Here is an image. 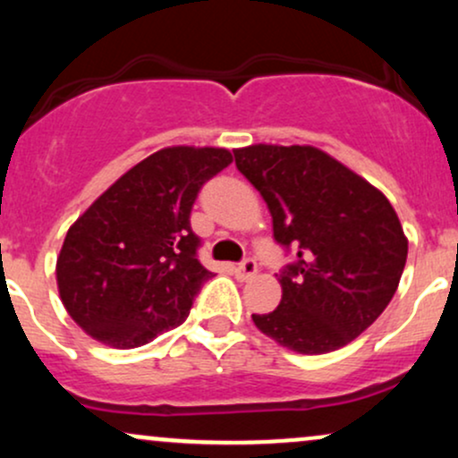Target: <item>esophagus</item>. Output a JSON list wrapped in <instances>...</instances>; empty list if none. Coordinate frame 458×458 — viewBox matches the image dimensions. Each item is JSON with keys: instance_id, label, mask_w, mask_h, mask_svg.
<instances>
[{"instance_id": "34e87169", "label": "esophagus", "mask_w": 458, "mask_h": 458, "mask_svg": "<svg viewBox=\"0 0 458 458\" xmlns=\"http://www.w3.org/2000/svg\"><path fill=\"white\" fill-rule=\"evenodd\" d=\"M256 271H259V262H256L254 259H250V256L236 265V276H239L241 280H250V277L256 276Z\"/></svg>"}]
</instances>
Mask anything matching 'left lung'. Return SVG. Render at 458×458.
<instances>
[{
    "label": "left lung",
    "mask_w": 458,
    "mask_h": 458,
    "mask_svg": "<svg viewBox=\"0 0 458 458\" xmlns=\"http://www.w3.org/2000/svg\"><path fill=\"white\" fill-rule=\"evenodd\" d=\"M234 163L269 207L273 239L293 254L280 306L251 314L256 327L303 355L349 344L392 301L407 262L392 204L312 146H247Z\"/></svg>",
    "instance_id": "8db88e82"
}]
</instances>
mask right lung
I'll use <instances>...</instances> for the list:
<instances>
[{
    "mask_svg": "<svg viewBox=\"0 0 458 458\" xmlns=\"http://www.w3.org/2000/svg\"><path fill=\"white\" fill-rule=\"evenodd\" d=\"M225 148L172 146L120 176L68 230L57 288L98 343L135 349L187 318L213 273L191 230L199 189L230 165Z\"/></svg>",
    "mask_w": 458,
    "mask_h": 458,
    "instance_id": "1",
    "label": "right lung"
}]
</instances>
